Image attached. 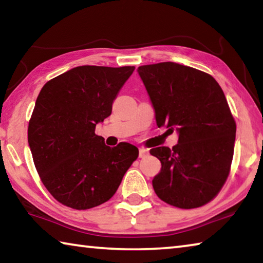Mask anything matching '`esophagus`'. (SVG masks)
I'll return each instance as SVG.
<instances>
[{
    "mask_svg": "<svg viewBox=\"0 0 263 263\" xmlns=\"http://www.w3.org/2000/svg\"><path fill=\"white\" fill-rule=\"evenodd\" d=\"M148 155V149H146L144 147L139 148V158H145Z\"/></svg>",
    "mask_w": 263,
    "mask_h": 263,
    "instance_id": "esophagus-1",
    "label": "esophagus"
}]
</instances>
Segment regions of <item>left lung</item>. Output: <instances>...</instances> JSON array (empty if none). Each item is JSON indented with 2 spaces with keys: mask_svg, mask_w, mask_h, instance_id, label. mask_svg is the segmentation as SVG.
I'll list each match as a JSON object with an SVG mask.
<instances>
[{
  "mask_svg": "<svg viewBox=\"0 0 263 263\" xmlns=\"http://www.w3.org/2000/svg\"><path fill=\"white\" fill-rule=\"evenodd\" d=\"M159 127L176 131L171 149L149 151L161 162L152 181L160 199L181 209L202 206L219 193L229 176L235 122L211 75L176 62L138 67Z\"/></svg>",
  "mask_w": 263,
  "mask_h": 263,
  "instance_id": "8db88e82",
  "label": "left lung"
}]
</instances>
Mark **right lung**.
I'll list each match as a JSON object with an SVG mask.
<instances>
[{
    "label": "right lung",
    "mask_w": 263,
    "mask_h": 263,
    "mask_svg": "<svg viewBox=\"0 0 263 263\" xmlns=\"http://www.w3.org/2000/svg\"><path fill=\"white\" fill-rule=\"evenodd\" d=\"M133 70V66H79L39 92L28 141L44 185L64 205L86 210L109 201L138 158L136 146L109 147L95 133Z\"/></svg>",
    "instance_id": "1"
}]
</instances>
